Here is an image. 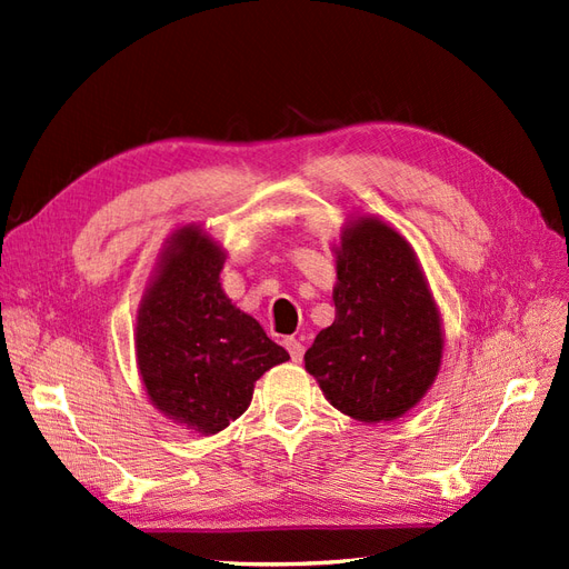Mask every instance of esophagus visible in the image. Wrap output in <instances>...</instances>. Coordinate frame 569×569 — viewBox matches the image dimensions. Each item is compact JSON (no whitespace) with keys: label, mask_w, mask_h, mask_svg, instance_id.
Segmentation results:
<instances>
[{"label":"esophagus","mask_w":569,"mask_h":569,"mask_svg":"<svg viewBox=\"0 0 569 569\" xmlns=\"http://www.w3.org/2000/svg\"><path fill=\"white\" fill-rule=\"evenodd\" d=\"M283 346H286V350L290 352V360H293V362H300V360H302V355H305V346L300 343L298 338H293V336L283 338Z\"/></svg>","instance_id":"obj_1"}]
</instances>
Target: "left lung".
Instances as JSON below:
<instances>
[{
  "mask_svg": "<svg viewBox=\"0 0 569 569\" xmlns=\"http://www.w3.org/2000/svg\"><path fill=\"white\" fill-rule=\"evenodd\" d=\"M336 252V319L305 369L343 415L379 425L427 396L443 360V319L412 246L379 217H355Z\"/></svg>",
  "mask_w": 569,
  "mask_h": 569,
  "instance_id": "left-lung-1",
  "label": "left lung"
}]
</instances>
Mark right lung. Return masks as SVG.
<instances>
[{"mask_svg":"<svg viewBox=\"0 0 569 569\" xmlns=\"http://www.w3.org/2000/svg\"><path fill=\"white\" fill-rule=\"evenodd\" d=\"M226 252L202 226L171 233L144 288L136 360L150 402L194 433H219L248 410L257 379L290 360L223 293Z\"/></svg>","mask_w":569,"mask_h":569,"instance_id":"right-lung-1","label":"right lung"}]
</instances>
